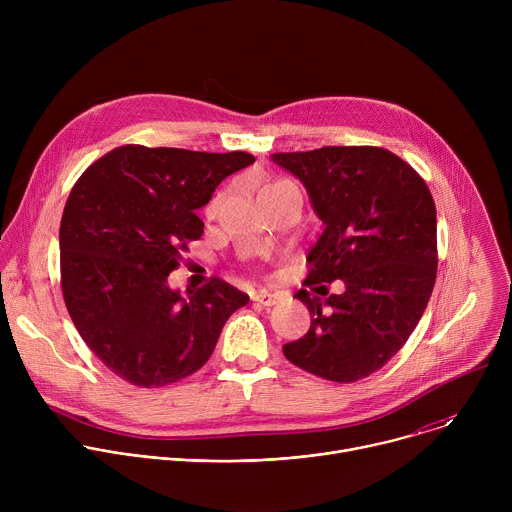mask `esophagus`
<instances>
[{
    "label": "esophagus",
    "mask_w": 512,
    "mask_h": 512,
    "mask_svg": "<svg viewBox=\"0 0 512 512\" xmlns=\"http://www.w3.org/2000/svg\"><path fill=\"white\" fill-rule=\"evenodd\" d=\"M257 304H261V306H275L277 304V300H279V296L277 294H273V291H267V289H261L259 294L253 298Z\"/></svg>",
    "instance_id": "1"
}]
</instances>
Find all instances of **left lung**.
<instances>
[{"label": "left lung", "mask_w": 512, "mask_h": 512, "mask_svg": "<svg viewBox=\"0 0 512 512\" xmlns=\"http://www.w3.org/2000/svg\"><path fill=\"white\" fill-rule=\"evenodd\" d=\"M271 160L302 180L324 223L304 283L345 281L342 295L318 287L326 301L296 291L312 326L283 344V354L334 383L369 377L401 350L429 302L437 273L431 192L407 162L375 145H326Z\"/></svg>", "instance_id": "1"}]
</instances>
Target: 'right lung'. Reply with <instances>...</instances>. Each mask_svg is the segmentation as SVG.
Returning a JSON list of instances; mask_svg holds the SVG:
<instances>
[{
	"mask_svg": "<svg viewBox=\"0 0 512 512\" xmlns=\"http://www.w3.org/2000/svg\"><path fill=\"white\" fill-rule=\"evenodd\" d=\"M253 162L247 152L129 143L72 186L60 221L62 298L81 338L119 379L154 389L190 377L249 302L221 277L180 296L168 275L204 233L196 210Z\"/></svg>",
	"mask_w": 512,
	"mask_h": 512,
	"instance_id": "obj_1",
	"label": "right lung"
}]
</instances>
